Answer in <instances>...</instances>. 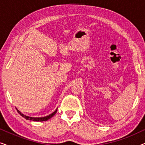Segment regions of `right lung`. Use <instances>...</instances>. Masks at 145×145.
I'll return each instance as SVG.
<instances>
[{"label": "right lung", "mask_w": 145, "mask_h": 145, "mask_svg": "<svg viewBox=\"0 0 145 145\" xmlns=\"http://www.w3.org/2000/svg\"><path fill=\"white\" fill-rule=\"evenodd\" d=\"M57 110H56L54 112L52 113V114L49 115V116H47L46 117H43V118H30V117H28V116H24V115L22 114V113L20 112V111L17 110L18 112L20 114V116H22V117H24L25 119H26V120H32V121H47L49 119L52 118V117L54 116V115L56 114L57 113Z\"/></svg>", "instance_id": "obj_1"}]
</instances>
